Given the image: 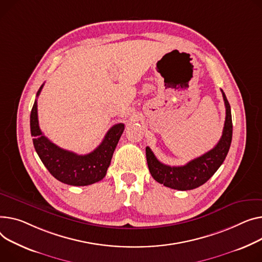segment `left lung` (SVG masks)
I'll list each match as a JSON object with an SVG mask.
<instances>
[{"label": "left lung", "mask_w": 262, "mask_h": 262, "mask_svg": "<svg viewBox=\"0 0 262 262\" xmlns=\"http://www.w3.org/2000/svg\"><path fill=\"white\" fill-rule=\"evenodd\" d=\"M221 93L225 105V122L222 136L214 148L182 166L165 165L156 158L148 146L145 148L148 169L157 182L178 190L194 189L204 184L223 163L232 142L233 123L230 103L222 90Z\"/></svg>", "instance_id": "8db88e82"}]
</instances>
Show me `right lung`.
Here are the masks:
<instances>
[{"label":"right lung","mask_w":262,"mask_h":262,"mask_svg":"<svg viewBox=\"0 0 262 262\" xmlns=\"http://www.w3.org/2000/svg\"><path fill=\"white\" fill-rule=\"evenodd\" d=\"M44 84L37 93L39 97ZM124 130V124L114 125L104 137L101 144L87 155H77L52 143L40 129L37 99L30 113V133L33 146L41 161L57 180L75 186H84L102 180L106 175L112 157Z\"/></svg>","instance_id":"right-lung-1"}]
</instances>
